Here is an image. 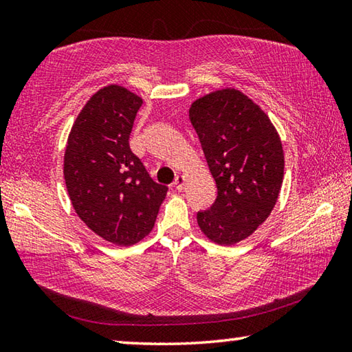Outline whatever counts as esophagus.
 Listing matches in <instances>:
<instances>
[{
  "label": "esophagus",
  "instance_id": "esophagus-1",
  "mask_svg": "<svg viewBox=\"0 0 352 352\" xmlns=\"http://www.w3.org/2000/svg\"><path fill=\"white\" fill-rule=\"evenodd\" d=\"M184 183H186V177H184V175H177L175 182H174V188L177 190H183Z\"/></svg>",
  "mask_w": 352,
  "mask_h": 352
}]
</instances>
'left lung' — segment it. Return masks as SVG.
<instances>
[{"instance_id": "1", "label": "left lung", "mask_w": 352, "mask_h": 352, "mask_svg": "<svg viewBox=\"0 0 352 352\" xmlns=\"http://www.w3.org/2000/svg\"><path fill=\"white\" fill-rule=\"evenodd\" d=\"M189 119L217 184V199L197 223L217 245L252 236L275 208L284 178L283 142L265 111L236 88L195 99Z\"/></svg>"}]
</instances>
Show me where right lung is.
<instances>
[{
    "label": "right lung",
    "instance_id": "1",
    "mask_svg": "<svg viewBox=\"0 0 352 352\" xmlns=\"http://www.w3.org/2000/svg\"><path fill=\"white\" fill-rule=\"evenodd\" d=\"M141 105L138 94L116 83L100 88L77 115L65 148L63 175L76 214L119 247L135 245L151 233L168 192L130 151Z\"/></svg>",
    "mask_w": 352,
    "mask_h": 352
}]
</instances>
